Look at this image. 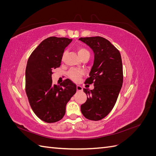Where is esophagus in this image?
Returning <instances> with one entry per match:
<instances>
[{"label":"esophagus","instance_id":"34e87169","mask_svg":"<svg viewBox=\"0 0 156 156\" xmlns=\"http://www.w3.org/2000/svg\"><path fill=\"white\" fill-rule=\"evenodd\" d=\"M77 91L81 92V91H83V88H82L81 86L77 85Z\"/></svg>","mask_w":156,"mask_h":156}]
</instances>
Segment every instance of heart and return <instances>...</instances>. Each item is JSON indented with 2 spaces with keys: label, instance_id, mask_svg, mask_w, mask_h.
I'll list each match as a JSON object with an SVG mask.
<instances>
[{
  "label": "heart",
  "instance_id": "1",
  "mask_svg": "<svg viewBox=\"0 0 156 156\" xmlns=\"http://www.w3.org/2000/svg\"><path fill=\"white\" fill-rule=\"evenodd\" d=\"M77 51L79 56H80V58L81 59H83L84 56H86L87 55L90 56L89 51L87 49L83 48V47H78V48H77ZM64 56H65V53H64L62 56V60H64ZM83 75V71L77 69H72L68 72V77L72 80V81L74 82L78 81L79 80L81 79Z\"/></svg>",
  "mask_w": 156,
  "mask_h": 156
}]
</instances>
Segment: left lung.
<instances>
[{"label": "left lung", "instance_id": "obj_1", "mask_svg": "<svg viewBox=\"0 0 156 156\" xmlns=\"http://www.w3.org/2000/svg\"><path fill=\"white\" fill-rule=\"evenodd\" d=\"M92 49L94 62L84 84L94 83V88H83L87 95L81 106L86 119L98 121L107 116L114 107L123 83V67L120 51L101 36L81 37Z\"/></svg>", "mask_w": 156, "mask_h": 156}]
</instances>
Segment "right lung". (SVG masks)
Listing matches in <instances>:
<instances>
[{"label":"right lung","instance_id":"obj_1","mask_svg":"<svg viewBox=\"0 0 156 156\" xmlns=\"http://www.w3.org/2000/svg\"><path fill=\"white\" fill-rule=\"evenodd\" d=\"M72 40L51 36L33 51L27 64L25 90L30 105L40 119L48 123L60 120L68 102L77 91L69 79L60 85L53 84V70L60 67L66 47Z\"/></svg>","mask_w":156,"mask_h":156}]
</instances>
